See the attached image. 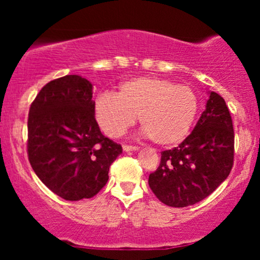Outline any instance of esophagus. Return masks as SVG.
Masks as SVG:
<instances>
[{
  "instance_id": "obj_1",
  "label": "esophagus",
  "mask_w": 260,
  "mask_h": 260,
  "mask_svg": "<svg viewBox=\"0 0 260 260\" xmlns=\"http://www.w3.org/2000/svg\"><path fill=\"white\" fill-rule=\"evenodd\" d=\"M123 150L129 153V151H137L139 150L138 147H133V145H123Z\"/></svg>"
}]
</instances>
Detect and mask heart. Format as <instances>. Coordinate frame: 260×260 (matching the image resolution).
Masks as SVG:
<instances>
[{
  "instance_id": "heart-1",
  "label": "heart",
  "mask_w": 260,
  "mask_h": 260,
  "mask_svg": "<svg viewBox=\"0 0 260 260\" xmlns=\"http://www.w3.org/2000/svg\"><path fill=\"white\" fill-rule=\"evenodd\" d=\"M198 105L190 86L157 77H139L122 83L117 94L99 95L94 111L107 136H122L139 116L140 126L155 144L174 147L189 133Z\"/></svg>"
}]
</instances>
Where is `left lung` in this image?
Wrapping results in <instances>:
<instances>
[{
	"label": "left lung",
	"mask_w": 260,
	"mask_h": 260,
	"mask_svg": "<svg viewBox=\"0 0 260 260\" xmlns=\"http://www.w3.org/2000/svg\"><path fill=\"white\" fill-rule=\"evenodd\" d=\"M235 133L225 100L209 91L205 110L192 133L178 147L161 153L149 186L160 202L184 208L210 196L234 165Z\"/></svg>",
	"instance_id": "1"
}]
</instances>
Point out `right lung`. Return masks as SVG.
I'll return each instance as SVG.
<instances>
[{
  "instance_id": "add662e5",
  "label": "right lung",
  "mask_w": 260,
  "mask_h": 260,
  "mask_svg": "<svg viewBox=\"0 0 260 260\" xmlns=\"http://www.w3.org/2000/svg\"><path fill=\"white\" fill-rule=\"evenodd\" d=\"M94 106L92 84L78 74L47 83L30 106L29 161L45 186L66 201L96 194L122 153L101 133Z\"/></svg>"
}]
</instances>
